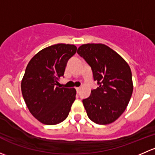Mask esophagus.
I'll use <instances>...</instances> for the list:
<instances>
[{"instance_id":"obj_1","label":"esophagus","mask_w":155,"mask_h":155,"mask_svg":"<svg viewBox=\"0 0 155 155\" xmlns=\"http://www.w3.org/2000/svg\"><path fill=\"white\" fill-rule=\"evenodd\" d=\"M80 89H81V87H76V91H77V93H79V91H80Z\"/></svg>"}]
</instances>
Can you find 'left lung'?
<instances>
[{
    "instance_id": "obj_1",
    "label": "left lung",
    "mask_w": 155,
    "mask_h": 155,
    "mask_svg": "<svg viewBox=\"0 0 155 155\" xmlns=\"http://www.w3.org/2000/svg\"><path fill=\"white\" fill-rule=\"evenodd\" d=\"M77 53L91 68L99 87L82 100L88 118L98 124L114 122L124 112L133 93L132 73L124 58L102 43H87Z\"/></svg>"
}]
</instances>
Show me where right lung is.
Here are the masks:
<instances>
[{
    "mask_svg": "<svg viewBox=\"0 0 155 155\" xmlns=\"http://www.w3.org/2000/svg\"><path fill=\"white\" fill-rule=\"evenodd\" d=\"M76 49L71 44L52 45L37 53L26 68L21 84L23 98L30 112L43 124L54 125L68 116L76 91L56 85Z\"/></svg>",
    "mask_w": 155,
    "mask_h": 155,
    "instance_id": "1",
    "label": "right lung"
}]
</instances>
